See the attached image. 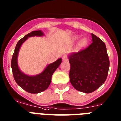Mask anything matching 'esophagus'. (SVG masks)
<instances>
[{"label":"esophagus","instance_id":"34e87169","mask_svg":"<svg viewBox=\"0 0 121 121\" xmlns=\"http://www.w3.org/2000/svg\"><path fill=\"white\" fill-rule=\"evenodd\" d=\"M62 60H63V61H67L68 59H67V56H65V55L63 56Z\"/></svg>","mask_w":121,"mask_h":121}]
</instances>
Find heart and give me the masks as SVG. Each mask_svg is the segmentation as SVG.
<instances>
[{"mask_svg": "<svg viewBox=\"0 0 121 121\" xmlns=\"http://www.w3.org/2000/svg\"><path fill=\"white\" fill-rule=\"evenodd\" d=\"M80 38V36L79 35H75L72 37V38L70 39V41L72 43H75V42L77 41ZM88 44V39L86 38H83L82 39H81L80 40L78 43L77 47L79 49H82L85 48L86 46Z\"/></svg>", "mask_w": 121, "mask_h": 121, "instance_id": "heart-1", "label": "heart"}]
</instances>
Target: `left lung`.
Masks as SVG:
<instances>
[{
    "label": "left lung",
    "mask_w": 121,
    "mask_h": 121,
    "mask_svg": "<svg viewBox=\"0 0 121 121\" xmlns=\"http://www.w3.org/2000/svg\"><path fill=\"white\" fill-rule=\"evenodd\" d=\"M91 36L89 46L68 56L70 82L75 89L85 93L93 92L103 84L109 67L105 44L93 34Z\"/></svg>",
    "instance_id": "obj_1"
}]
</instances>
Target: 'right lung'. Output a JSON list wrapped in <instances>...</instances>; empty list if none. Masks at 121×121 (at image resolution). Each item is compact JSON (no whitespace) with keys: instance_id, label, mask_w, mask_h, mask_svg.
<instances>
[{"instance_id":"obj_1","label":"right lung","mask_w":121,"mask_h":121,"mask_svg":"<svg viewBox=\"0 0 121 121\" xmlns=\"http://www.w3.org/2000/svg\"><path fill=\"white\" fill-rule=\"evenodd\" d=\"M43 35L44 33L41 30L33 31L20 39L16 45L11 62V67L15 82L24 90L30 93H38L46 90L51 83L52 75L62 62V58L58 59L56 61L48 65L43 71L36 75H28L21 71L18 65V56L22 44L30 37Z\"/></svg>"}]
</instances>
